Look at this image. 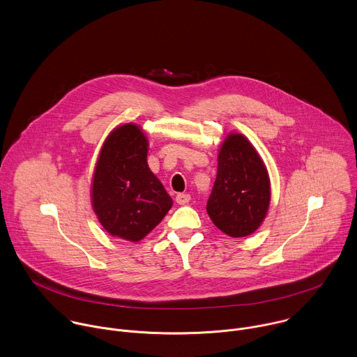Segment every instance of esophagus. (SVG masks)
<instances>
[{
	"label": "esophagus",
	"mask_w": 357,
	"mask_h": 357,
	"mask_svg": "<svg viewBox=\"0 0 357 357\" xmlns=\"http://www.w3.org/2000/svg\"><path fill=\"white\" fill-rule=\"evenodd\" d=\"M175 202L178 203V204H188L189 202H190V196L188 195V193H179V195H176V197H175Z\"/></svg>",
	"instance_id": "obj_1"
}]
</instances>
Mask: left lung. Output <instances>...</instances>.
Instances as JSON below:
<instances>
[{"label":"left lung","mask_w":357,"mask_h":357,"mask_svg":"<svg viewBox=\"0 0 357 357\" xmlns=\"http://www.w3.org/2000/svg\"><path fill=\"white\" fill-rule=\"evenodd\" d=\"M271 200L264 161L242 133H229L218 150V168L207 213L232 238L252 235L263 224Z\"/></svg>","instance_id":"1"}]
</instances>
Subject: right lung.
<instances>
[{"mask_svg": "<svg viewBox=\"0 0 357 357\" xmlns=\"http://www.w3.org/2000/svg\"><path fill=\"white\" fill-rule=\"evenodd\" d=\"M149 140L140 126H116L104 140L91 182V206L115 238L139 242L172 207V199L147 164Z\"/></svg>", "mask_w": 357, "mask_h": 357, "instance_id": "obj_1", "label": "right lung"}]
</instances>
